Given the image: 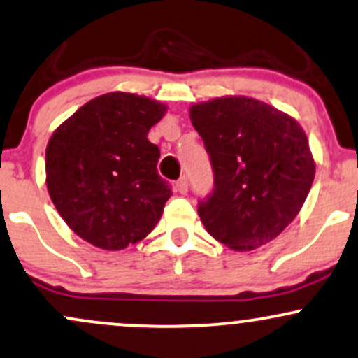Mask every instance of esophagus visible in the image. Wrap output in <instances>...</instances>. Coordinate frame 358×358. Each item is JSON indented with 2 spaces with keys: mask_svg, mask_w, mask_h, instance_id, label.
<instances>
[{
  "mask_svg": "<svg viewBox=\"0 0 358 358\" xmlns=\"http://www.w3.org/2000/svg\"><path fill=\"white\" fill-rule=\"evenodd\" d=\"M175 188H176V192H180L182 195L187 194V192H188V182H187L185 176H180V178L176 180Z\"/></svg>",
  "mask_w": 358,
  "mask_h": 358,
  "instance_id": "34e87169",
  "label": "esophagus"
}]
</instances>
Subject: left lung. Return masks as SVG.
Returning a JSON list of instances; mask_svg holds the SVG:
<instances>
[{
  "mask_svg": "<svg viewBox=\"0 0 358 358\" xmlns=\"http://www.w3.org/2000/svg\"><path fill=\"white\" fill-rule=\"evenodd\" d=\"M214 171V190L199 202L207 233L227 248L250 251L275 239L299 214L314 163L296 119L248 96L192 105Z\"/></svg>",
  "mask_w": 358,
  "mask_h": 358,
  "instance_id": "8db88e82",
  "label": "left lung"
}]
</instances>
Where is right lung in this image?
<instances>
[{"instance_id":"1","label":"right lung","mask_w":358,"mask_h":358,"mask_svg":"<svg viewBox=\"0 0 358 358\" xmlns=\"http://www.w3.org/2000/svg\"><path fill=\"white\" fill-rule=\"evenodd\" d=\"M166 105L113 92L90 100L54 131L47 190L71 229L101 250H124L155 229L171 197L148 132Z\"/></svg>"}]
</instances>
